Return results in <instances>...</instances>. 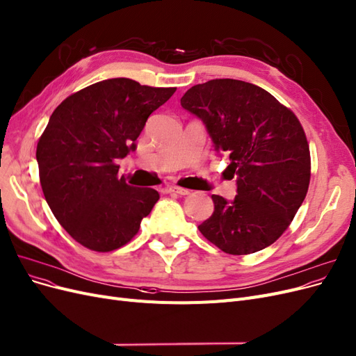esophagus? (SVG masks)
Wrapping results in <instances>:
<instances>
[{
  "label": "esophagus",
  "mask_w": 356,
  "mask_h": 356,
  "mask_svg": "<svg viewBox=\"0 0 356 356\" xmlns=\"http://www.w3.org/2000/svg\"><path fill=\"white\" fill-rule=\"evenodd\" d=\"M166 193H174V194H179V195H188L191 191L187 188H182V187H177V186H169L165 188Z\"/></svg>",
  "instance_id": "obj_1"
}]
</instances>
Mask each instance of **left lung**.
I'll use <instances>...</instances> for the list:
<instances>
[{"label":"left lung","instance_id":"8db88e82","mask_svg":"<svg viewBox=\"0 0 356 356\" xmlns=\"http://www.w3.org/2000/svg\"><path fill=\"white\" fill-rule=\"evenodd\" d=\"M181 106L199 116L215 149L229 157L237 195L213 194L215 211L199 225L229 254H250L277 241L308 193L311 153L298 116L257 85L212 79L191 87Z\"/></svg>","mask_w":356,"mask_h":356}]
</instances>
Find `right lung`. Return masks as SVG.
<instances>
[{"mask_svg": "<svg viewBox=\"0 0 356 356\" xmlns=\"http://www.w3.org/2000/svg\"><path fill=\"white\" fill-rule=\"evenodd\" d=\"M175 91L115 78L56 107L36 145L40 181L56 219L83 248L125 246L159 200L156 190L119 178L116 161L136 149L147 119Z\"/></svg>", "mask_w": 356, "mask_h": 356, "instance_id": "add662e5", "label": "right lung"}]
</instances>
